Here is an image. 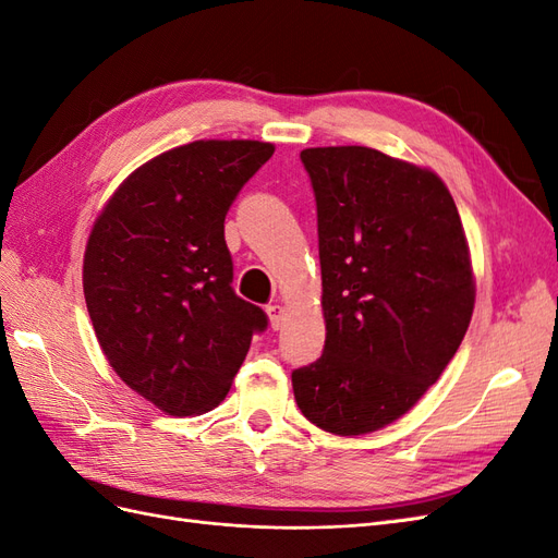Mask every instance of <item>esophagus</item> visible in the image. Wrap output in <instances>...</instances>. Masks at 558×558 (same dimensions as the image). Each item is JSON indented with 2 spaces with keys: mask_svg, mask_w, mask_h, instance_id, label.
I'll list each match as a JSON object with an SVG mask.
<instances>
[{
  "mask_svg": "<svg viewBox=\"0 0 558 558\" xmlns=\"http://www.w3.org/2000/svg\"><path fill=\"white\" fill-rule=\"evenodd\" d=\"M267 316H269V326H272L275 330H279L283 326V318H286V310L281 305H267Z\"/></svg>",
  "mask_w": 558,
  "mask_h": 558,
  "instance_id": "1",
  "label": "esophagus"
}]
</instances>
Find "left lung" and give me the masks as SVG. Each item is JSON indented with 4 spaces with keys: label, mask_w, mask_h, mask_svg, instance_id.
Returning a JSON list of instances; mask_svg holds the SVG:
<instances>
[{
    "label": "left lung",
    "mask_w": 558,
    "mask_h": 558,
    "mask_svg": "<svg viewBox=\"0 0 558 558\" xmlns=\"http://www.w3.org/2000/svg\"><path fill=\"white\" fill-rule=\"evenodd\" d=\"M318 223L326 347L293 369L312 424L365 435L440 379L475 307L459 209L442 179L367 146L305 148Z\"/></svg>",
    "instance_id": "1"
}]
</instances>
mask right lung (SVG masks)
Returning a JSON list of instances; mask_svg holds the SVG:
<instances>
[{"instance_id":"obj_1","label":"right lung","mask_w":558,"mask_h":558,"mask_svg":"<svg viewBox=\"0 0 558 558\" xmlns=\"http://www.w3.org/2000/svg\"><path fill=\"white\" fill-rule=\"evenodd\" d=\"M275 146L193 142L134 170L97 216L83 293L109 365L172 416L216 408L267 314L232 291L226 214Z\"/></svg>"}]
</instances>
